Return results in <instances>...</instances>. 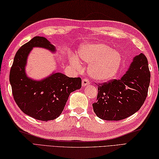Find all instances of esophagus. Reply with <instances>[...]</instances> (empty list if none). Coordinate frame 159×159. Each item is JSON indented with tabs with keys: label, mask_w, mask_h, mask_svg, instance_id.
<instances>
[{
	"label": "esophagus",
	"mask_w": 159,
	"mask_h": 159,
	"mask_svg": "<svg viewBox=\"0 0 159 159\" xmlns=\"http://www.w3.org/2000/svg\"><path fill=\"white\" fill-rule=\"evenodd\" d=\"M89 80L88 79H87V78H85V79H83V80H82V85L83 87H85L87 85H89Z\"/></svg>",
	"instance_id": "34e87169"
}]
</instances>
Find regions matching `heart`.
<instances>
[{
    "label": "heart",
    "instance_id": "heart-1",
    "mask_svg": "<svg viewBox=\"0 0 159 159\" xmlns=\"http://www.w3.org/2000/svg\"><path fill=\"white\" fill-rule=\"evenodd\" d=\"M78 57L89 63V72L93 79L99 81L113 78L117 72L121 62L120 54L102 43L83 45L77 53ZM72 64L80 67L81 63L79 59L72 57Z\"/></svg>",
    "mask_w": 159,
    "mask_h": 159
}]
</instances>
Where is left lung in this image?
Returning <instances> with one entry per match:
<instances>
[{"mask_svg": "<svg viewBox=\"0 0 159 159\" xmlns=\"http://www.w3.org/2000/svg\"><path fill=\"white\" fill-rule=\"evenodd\" d=\"M150 72L146 57L143 53L134 57L129 69L120 79L98 85L93 111L99 118L119 121L140 109L146 99Z\"/></svg>", "mask_w": 159, "mask_h": 159, "instance_id": "8db88e82", "label": "left lung"}]
</instances>
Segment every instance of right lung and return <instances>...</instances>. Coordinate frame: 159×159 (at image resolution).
<instances>
[{
  "label": "right lung",
  "instance_id": "right-lung-1",
  "mask_svg": "<svg viewBox=\"0 0 159 159\" xmlns=\"http://www.w3.org/2000/svg\"><path fill=\"white\" fill-rule=\"evenodd\" d=\"M33 47L55 52V48L43 37L36 36L17 51L10 70L9 81L17 105L23 113L41 121L52 120L61 114L70 93L81 87L80 77L70 78L53 73L42 80L28 78L26 59Z\"/></svg>",
  "mask_w": 159,
  "mask_h": 159
}]
</instances>
